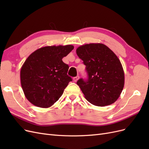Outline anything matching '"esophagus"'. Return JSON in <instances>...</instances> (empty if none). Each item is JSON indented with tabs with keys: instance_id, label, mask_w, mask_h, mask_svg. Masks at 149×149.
<instances>
[{
	"instance_id": "obj_1",
	"label": "esophagus",
	"mask_w": 149,
	"mask_h": 149,
	"mask_svg": "<svg viewBox=\"0 0 149 149\" xmlns=\"http://www.w3.org/2000/svg\"><path fill=\"white\" fill-rule=\"evenodd\" d=\"M79 76H76V77H74V78H73L74 81V82H76V81H77L79 79Z\"/></svg>"
}]
</instances>
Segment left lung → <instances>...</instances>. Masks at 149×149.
Here are the masks:
<instances>
[{
  "label": "left lung",
  "instance_id": "left-lung-1",
  "mask_svg": "<svg viewBox=\"0 0 149 149\" xmlns=\"http://www.w3.org/2000/svg\"><path fill=\"white\" fill-rule=\"evenodd\" d=\"M76 53L83 61L88 74V79L77 81L85 98L97 106L116 102L124 86V70L118 56L102 43L80 46Z\"/></svg>",
  "mask_w": 149,
  "mask_h": 149
}]
</instances>
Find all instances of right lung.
<instances>
[{
    "label": "right lung",
    "instance_id": "1",
    "mask_svg": "<svg viewBox=\"0 0 149 149\" xmlns=\"http://www.w3.org/2000/svg\"><path fill=\"white\" fill-rule=\"evenodd\" d=\"M73 48L71 45L45 47L37 49L25 60L20 70L21 85L31 104L47 108L59 100L72 81L67 74L69 66L62 58Z\"/></svg>",
    "mask_w": 149,
    "mask_h": 149
}]
</instances>
